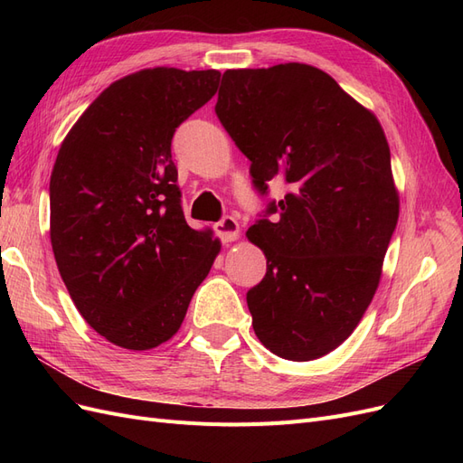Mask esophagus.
<instances>
[{"label": "esophagus", "mask_w": 463, "mask_h": 463, "mask_svg": "<svg viewBox=\"0 0 463 463\" xmlns=\"http://www.w3.org/2000/svg\"><path fill=\"white\" fill-rule=\"evenodd\" d=\"M216 233L220 235V240L223 243H230V241H235L237 237H240V223H237V220L233 216H223L216 226H214Z\"/></svg>", "instance_id": "1"}]
</instances>
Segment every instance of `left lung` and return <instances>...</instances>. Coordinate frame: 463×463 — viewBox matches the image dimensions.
Wrapping results in <instances>:
<instances>
[{"label": "left lung", "instance_id": "8db88e82", "mask_svg": "<svg viewBox=\"0 0 463 463\" xmlns=\"http://www.w3.org/2000/svg\"><path fill=\"white\" fill-rule=\"evenodd\" d=\"M216 116L250 160L260 194L282 174L289 193L247 230L266 276L247 291L253 328L282 359L344 344L381 282L400 199L381 123L328 73L305 63L228 69Z\"/></svg>", "mask_w": 463, "mask_h": 463}]
</instances>
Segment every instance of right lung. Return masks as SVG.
I'll list each match as a JSON object with an SVG mask.
<instances>
[{
    "label": "right lung",
    "mask_w": 463,
    "mask_h": 463,
    "mask_svg": "<svg viewBox=\"0 0 463 463\" xmlns=\"http://www.w3.org/2000/svg\"><path fill=\"white\" fill-rule=\"evenodd\" d=\"M220 71L143 69L96 98L63 138L50 177V240L79 313L111 344L167 342L220 241L181 210L175 129L216 94Z\"/></svg>",
    "instance_id": "obj_1"
}]
</instances>
